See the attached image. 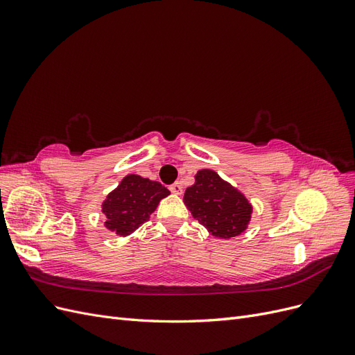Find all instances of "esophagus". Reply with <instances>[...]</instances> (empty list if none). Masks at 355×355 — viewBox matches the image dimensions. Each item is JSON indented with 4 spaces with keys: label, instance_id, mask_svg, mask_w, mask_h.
<instances>
[{
    "label": "esophagus",
    "instance_id": "1",
    "mask_svg": "<svg viewBox=\"0 0 355 355\" xmlns=\"http://www.w3.org/2000/svg\"><path fill=\"white\" fill-rule=\"evenodd\" d=\"M168 189L173 192V194H180V192H182V185L179 184V182H175V184H171L168 187Z\"/></svg>",
    "mask_w": 355,
    "mask_h": 355
}]
</instances>
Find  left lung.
I'll use <instances>...</instances> for the list:
<instances>
[{"label":"left lung","instance_id":"obj_1","mask_svg":"<svg viewBox=\"0 0 355 355\" xmlns=\"http://www.w3.org/2000/svg\"><path fill=\"white\" fill-rule=\"evenodd\" d=\"M184 201L192 216L219 239L241 234L250 220L249 201L213 170L198 171L196 184L185 191Z\"/></svg>","mask_w":355,"mask_h":355}]
</instances>
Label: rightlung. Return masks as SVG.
I'll return each instance as SVG.
<instances>
[{"instance_id":"1","label":"right lung","mask_w":355,"mask_h":355,"mask_svg":"<svg viewBox=\"0 0 355 355\" xmlns=\"http://www.w3.org/2000/svg\"><path fill=\"white\" fill-rule=\"evenodd\" d=\"M168 194L170 191L159 182L137 175L125 176L103 202L105 227L118 235L133 232L148 220L159 200Z\"/></svg>"}]
</instances>
